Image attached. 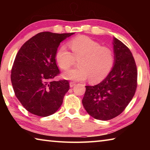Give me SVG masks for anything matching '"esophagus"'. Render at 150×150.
Here are the masks:
<instances>
[{
  "label": "esophagus",
  "mask_w": 150,
  "mask_h": 150,
  "mask_svg": "<svg viewBox=\"0 0 150 150\" xmlns=\"http://www.w3.org/2000/svg\"><path fill=\"white\" fill-rule=\"evenodd\" d=\"M75 85H76V83L75 82H73V81H71V82L69 83L70 87H73Z\"/></svg>",
  "instance_id": "1"
}]
</instances>
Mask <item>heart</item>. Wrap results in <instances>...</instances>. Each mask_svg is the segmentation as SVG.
<instances>
[{
  "mask_svg": "<svg viewBox=\"0 0 150 150\" xmlns=\"http://www.w3.org/2000/svg\"><path fill=\"white\" fill-rule=\"evenodd\" d=\"M71 53L62 45L55 55L59 67L67 71L78 60V68L70 70L63 77L73 81H85L96 83L103 81L112 70L116 61L115 51L110 47L103 46L100 43L85 35H79L69 42Z\"/></svg>",
  "mask_w": 150,
  "mask_h": 150,
  "instance_id": "1",
  "label": "heart"
}]
</instances>
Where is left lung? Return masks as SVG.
I'll return each mask as SVG.
<instances>
[{
  "label": "left lung",
  "mask_w": 150,
  "mask_h": 150,
  "mask_svg": "<svg viewBox=\"0 0 150 150\" xmlns=\"http://www.w3.org/2000/svg\"><path fill=\"white\" fill-rule=\"evenodd\" d=\"M113 44L116 61L112 70L99 84L85 86L82 100L86 111L96 120H108L120 115L138 85L137 67L130 49L115 38Z\"/></svg>",
  "instance_id": "1"
}]
</instances>
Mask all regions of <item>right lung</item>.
Masks as SVG:
<instances>
[{
  "instance_id": "right-lung-1",
  "label": "right lung",
  "mask_w": 150,
  "mask_h": 150,
  "mask_svg": "<svg viewBox=\"0 0 150 150\" xmlns=\"http://www.w3.org/2000/svg\"><path fill=\"white\" fill-rule=\"evenodd\" d=\"M74 33L40 32L20 47L11 70L14 94L33 115L45 117L55 113L69 89V81H52L59 75L55 61L63 40Z\"/></svg>"
}]
</instances>
